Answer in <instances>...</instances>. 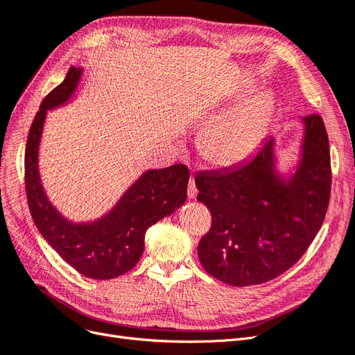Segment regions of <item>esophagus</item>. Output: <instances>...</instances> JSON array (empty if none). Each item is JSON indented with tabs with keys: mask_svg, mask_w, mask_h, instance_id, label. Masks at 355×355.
<instances>
[{
	"mask_svg": "<svg viewBox=\"0 0 355 355\" xmlns=\"http://www.w3.org/2000/svg\"><path fill=\"white\" fill-rule=\"evenodd\" d=\"M197 193H198V191H197V187H195L193 178H191L189 183H188V197L195 198V197H197Z\"/></svg>",
	"mask_w": 355,
	"mask_h": 355,
	"instance_id": "obj_1",
	"label": "esophagus"
}]
</instances>
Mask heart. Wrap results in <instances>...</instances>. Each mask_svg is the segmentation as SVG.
Returning <instances> with one entry per match:
<instances>
[{
	"instance_id": "heart-1",
	"label": "heart",
	"mask_w": 355,
	"mask_h": 355,
	"mask_svg": "<svg viewBox=\"0 0 355 355\" xmlns=\"http://www.w3.org/2000/svg\"><path fill=\"white\" fill-rule=\"evenodd\" d=\"M268 107V96L255 94L230 108L202 133L201 155L217 166H232L245 160L259 142Z\"/></svg>"
}]
</instances>
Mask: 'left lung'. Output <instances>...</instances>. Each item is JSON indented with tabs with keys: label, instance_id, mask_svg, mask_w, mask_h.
<instances>
[{
	"label": "left lung",
	"instance_id": "8db88e82",
	"mask_svg": "<svg viewBox=\"0 0 355 355\" xmlns=\"http://www.w3.org/2000/svg\"><path fill=\"white\" fill-rule=\"evenodd\" d=\"M302 121L301 162L288 180L276 172L275 138L245 163L195 176L197 200L211 213L198 259L207 273L227 285H260L280 276L323 225L332 185L327 132L319 114Z\"/></svg>",
	"mask_w": 355,
	"mask_h": 355
}]
</instances>
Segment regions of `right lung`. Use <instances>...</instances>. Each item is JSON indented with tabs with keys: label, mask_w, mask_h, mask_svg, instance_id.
<instances>
[{
	"label": "right lung",
	"mask_w": 355,
	"mask_h": 355,
	"mask_svg": "<svg viewBox=\"0 0 355 355\" xmlns=\"http://www.w3.org/2000/svg\"><path fill=\"white\" fill-rule=\"evenodd\" d=\"M82 69L70 67L64 80L48 94L29 129L24 151V187L33 222L55 252L80 275L113 279L135 267L144 252L145 232L187 200L189 170L183 164L148 170L123 193L112 211L89 223L61 216L44 192L38 148L48 110L75 94Z\"/></svg>",
	"instance_id": "add662e5"
}]
</instances>
